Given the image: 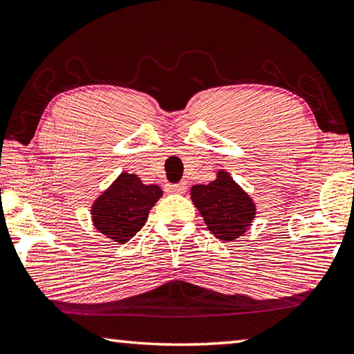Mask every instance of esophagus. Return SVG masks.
<instances>
[{"label": "esophagus", "instance_id": "34e87169", "mask_svg": "<svg viewBox=\"0 0 354 354\" xmlns=\"http://www.w3.org/2000/svg\"><path fill=\"white\" fill-rule=\"evenodd\" d=\"M185 190H187V185H185V183L167 185V192H169V194H184Z\"/></svg>", "mask_w": 354, "mask_h": 354}]
</instances>
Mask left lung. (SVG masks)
Instances as JSON below:
<instances>
[{"label":"left lung","instance_id":"left-lung-1","mask_svg":"<svg viewBox=\"0 0 354 354\" xmlns=\"http://www.w3.org/2000/svg\"><path fill=\"white\" fill-rule=\"evenodd\" d=\"M190 199L210 232L227 243L246 234L257 215L254 199L226 170H218L216 178L209 184L194 185Z\"/></svg>","mask_w":354,"mask_h":354}]
</instances>
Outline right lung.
<instances>
[{"label": "right lung", "instance_id": "add662e5", "mask_svg": "<svg viewBox=\"0 0 354 354\" xmlns=\"http://www.w3.org/2000/svg\"><path fill=\"white\" fill-rule=\"evenodd\" d=\"M162 196L156 184H144L134 173L122 171L91 205L93 226L118 244L130 241Z\"/></svg>", "mask_w": 354, "mask_h": 354}]
</instances>
